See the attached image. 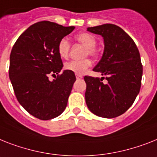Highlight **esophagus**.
<instances>
[{"label":"esophagus","mask_w":157,"mask_h":157,"mask_svg":"<svg viewBox=\"0 0 157 157\" xmlns=\"http://www.w3.org/2000/svg\"><path fill=\"white\" fill-rule=\"evenodd\" d=\"M76 78H77V79H81V78H82V75H76Z\"/></svg>","instance_id":"esophagus-1"}]
</instances>
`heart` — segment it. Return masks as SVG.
<instances>
[{"mask_svg":"<svg viewBox=\"0 0 157 157\" xmlns=\"http://www.w3.org/2000/svg\"><path fill=\"white\" fill-rule=\"evenodd\" d=\"M75 39L82 46L86 47L84 50L83 56H96L97 50L95 46L97 44L96 38L89 33H81L76 35ZM71 44L67 38H62L58 45V52L61 58H66L69 54ZM91 66V62L88 58H84L82 60H72L65 64V69L71 71L75 75H83Z\"/></svg>","mask_w":157,"mask_h":157,"instance_id":"1","label":"heart"}]
</instances>
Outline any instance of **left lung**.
Returning <instances> with one entry per match:
<instances>
[{"label":"left lung","mask_w":157,"mask_h":157,"mask_svg":"<svg viewBox=\"0 0 157 157\" xmlns=\"http://www.w3.org/2000/svg\"><path fill=\"white\" fill-rule=\"evenodd\" d=\"M87 30L103 37V57L93 71L106 76H85L86 103L94 115L115 118L124 114L139 94L143 75L140 55L132 38L123 29L113 24L89 27Z\"/></svg>","instance_id":"obj_1"}]
</instances>
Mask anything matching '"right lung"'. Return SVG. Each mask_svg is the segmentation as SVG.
<instances>
[{
  "label": "right lung",
  "instance_id": "right-lung-1",
  "mask_svg": "<svg viewBox=\"0 0 157 157\" xmlns=\"http://www.w3.org/2000/svg\"><path fill=\"white\" fill-rule=\"evenodd\" d=\"M75 26L65 27L43 21L32 25L20 35L10 54V78L19 103L41 120L54 119L66 109L76 78L63 71L58 42ZM50 74H58L50 81Z\"/></svg>",
  "mask_w": 157,
  "mask_h": 157
}]
</instances>
